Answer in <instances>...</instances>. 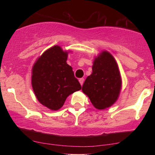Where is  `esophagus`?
<instances>
[{
    "mask_svg": "<svg viewBox=\"0 0 155 155\" xmlns=\"http://www.w3.org/2000/svg\"><path fill=\"white\" fill-rule=\"evenodd\" d=\"M79 81L80 84H81V86H82V85H83V83H84V79L83 78H81V79H80L79 80Z\"/></svg>",
    "mask_w": 155,
    "mask_h": 155,
    "instance_id": "34e87169",
    "label": "esophagus"
}]
</instances>
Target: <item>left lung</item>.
I'll return each instance as SVG.
<instances>
[{"mask_svg": "<svg viewBox=\"0 0 155 155\" xmlns=\"http://www.w3.org/2000/svg\"><path fill=\"white\" fill-rule=\"evenodd\" d=\"M122 90V77L118 64L112 54L104 50L95 57L92 73L87 77L82 92L97 109L111 107Z\"/></svg>", "mask_w": 155, "mask_h": 155, "instance_id": "obj_1", "label": "left lung"}]
</instances>
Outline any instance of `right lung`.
I'll use <instances>...</instances> for the list:
<instances>
[{"instance_id":"obj_1","label":"right lung","mask_w":155,"mask_h":155,"mask_svg":"<svg viewBox=\"0 0 155 155\" xmlns=\"http://www.w3.org/2000/svg\"><path fill=\"white\" fill-rule=\"evenodd\" d=\"M69 52L71 51L53 46L37 58L32 68L31 84L35 97L52 111L60 109L68 96L81 88L72 67L66 63Z\"/></svg>"}]
</instances>
